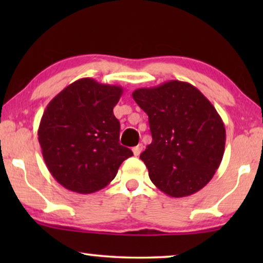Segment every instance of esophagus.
Segmentation results:
<instances>
[{
    "label": "esophagus",
    "instance_id": "1",
    "mask_svg": "<svg viewBox=\"0 0 263 263\" xmlns=\"http://www.w3.org/2000/svg\"><path fill=\"white\" fill-rule=\"evenodd\" d=\"M142 148H143V146L141 145V143H140V145H138V146H136V147H134V148H133V153H134V156L138 157L139 154L141 153Z\"/></svg>",
    "mask_w": 263,
    "mask_h": 263
}]
</instances>
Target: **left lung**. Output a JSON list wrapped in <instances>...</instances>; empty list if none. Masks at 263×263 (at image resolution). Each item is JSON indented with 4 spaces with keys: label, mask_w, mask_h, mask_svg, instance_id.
Segmentation results:
<instances>
[{
    "label": "left lung",
    "mask_w": 263,
    "mask_h": 263,
    "mask_svg": "<svg viewBox=\"0 0 263 263\" xmlns=\"http://www.w3.org/2000/svg\"><path fill=\"white\" fill-rule=\"evenodd\" d=\"M148 116L152 142L140 156L151 181L171 197L202 189L225 151L226 132L210 100L189 82L170 80L133 92Z\"/></svg>",
    "instance_id": "left-lung-1"
}]
</instances>
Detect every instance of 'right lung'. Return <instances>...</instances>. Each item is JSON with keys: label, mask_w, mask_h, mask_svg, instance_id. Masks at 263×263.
I'll list each match as a JSON object with an SVG mask.
<instances>
[{"label": "right lung", "mask_w": 263, "mask_h": 263, "mask_svg": "<svg viewBox=\"0 0 263 263\" xmlns=\"http://www.w3.org/2000/svg\"><path fill=\"white\" fill-rule=\"evenodd\" d=\"M123 88L79 79L48 104L38 128L46 167L68 190L91 194L105 188L133 156L120 142L114 107Z\"/></svg>", "instance_id": "1"}]
</instances>
